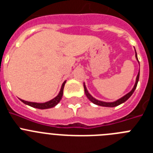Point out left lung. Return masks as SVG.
I'll return each instance as SVG.
<instances>
[{"instance_id":"1","label":"left lung","mask_w":153,"mask_h":153,"mask_svg":"<svg viewBox=\"0 0 153 153\" xmlns=\"http://www.w3.org/2000/svg\"><path fill=\"white\" fill-rule=\"evenodd\" d=\"M135 53H136V60H137L138 63H140V62H139V60H138L137 53H136V50H135ZM139 78H140V71H139L137 76H136V83H135L133 88L130 90V92H129L128 93H126L125 96H123V97H121V98H120L119 100H117L114 101V102H104V101H101V100H97V99L94 98L93 96L90 95V93H89L88 90H87V89H86V85H85V83H83L85 94H86V96L87 97V98L90 100V101H91L92 102H93V103L96 104V105H98V106H106V107H115V106H119V105H120V104L123 103L124 102H126V101L127 100H128V99H129V97L132 95V93H133V92L135 91V90H136V86H137V83H138V82H139Z\"/></svg>"}]
</instances>
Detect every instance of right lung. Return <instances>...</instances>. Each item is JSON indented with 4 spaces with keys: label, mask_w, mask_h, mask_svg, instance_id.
Returning a JSON list of instances; mask_svg holds the SVG:
<instances>
[{
    "label": "right lung",
    "mask_w": 153,
    "mask_h": 153,
    "mask_svg": "<svg viewBox=\"0 0 153 153\" xmlns=\"http://www.w3.org/2000/svg\"><path fill=\"white\" fill-rule=\"evenodd\" d=\"M67 80H65L63 82V83L62 84L61 89H60V92L58 93V95L56 97H54L53 99H52L51 100L47 101L46 102H28V101L23 100L21 99H20L21 100V102H23L24 103H25L26 105L31 106V107L36 108V109H50V108L54 107L56 105H57L59 102H60V100L62 99L63 93V88H64V85L66 83Z\"/></svg>",
    "instance_id": "1"
}]
</instances>
